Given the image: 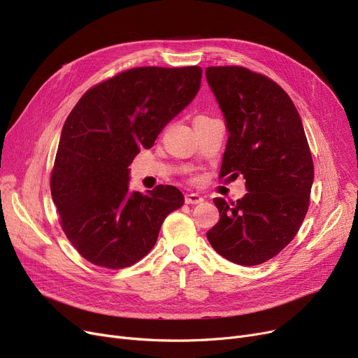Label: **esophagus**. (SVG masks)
Instances as JSON below:
<instances>
[{
	"label": "esophagus",
	"instance_id": "obj_1",
	"mask_svg": "<svg viewBox=\"0 0 358 358\" xmlns=\"http://www.w3.org/2000/svg\"><path fill=\"white\" fill-rule=\"evenodd\" d=\"M204 201V199L200 196V194H197V193H189V194H185V203L187 204H200V203H203Z\"/></svg>",
	"mask_w": 358,
	"mask_h": 358
}]
</instances>
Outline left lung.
I'll list each match as a JSON object with an SVG mask.
<instances>
[{"instance_id": "obj_1", "label": "left lung", "mask_w": 358, "mask_h": 358, "mask_svg": "<svg viewBox=\"0 0 358 358\" xmlns=\"http://www.w3.org/2000/svg\"><path fill=\"white\" fill-rule=\"evenodd\" d=\"M206 78L228 129L220 177L242 176L248 193L216 197L220 219L206 234L235 264L257 266L296 236L308 208L313 162L305 129L286 91L242 66H209Z\"/></svg>"}]
</instances>
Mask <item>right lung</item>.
<instances>
[{
    "instance_id": "obj_1",
    "label": "right lung",
    "mask_w": 358,
    "mask_h": 358,
    "mask_svg": "<svg viewBox=\"0 0 358 358\" xmlns=\"http://www.w3.org/2000/svg\"><path fill=\"white\" fill-rule=\"evenodd\" d=\"M200 83V66L134 68L88 90L69 113L50 192L66 238L92 264H135L184 204L174 185L130 192L129 165L193 101Z\"/></svg>"
}]
</instances>
